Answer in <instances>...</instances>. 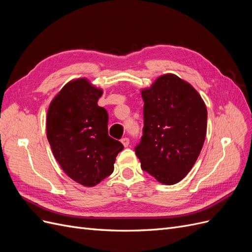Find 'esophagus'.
I'll return each instance as SVG.
<instances>
[{"label": "esophagus", "instance_id": "esophagus-1", "mask_svg": "<svg viewBox=\"0 0 252 252\" xmlns=\"http://www.w3.org/2000/svg\"><path fill=\"white\" fill-rule=\"evenodd\" d=\"M121 142H122V144L124 145V147H127L128 145H129V139H128V138H123V139H121Z\"/></svg>", "mask_w": 252, "mask_h": 252}]
</instances>
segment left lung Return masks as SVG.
<instances>
[{
	"mask_svg": "<svg viewBox=\"0 0 252 252\" xmlns=\"http://www.w3.org/2000/svg\"><path fill=\"white\" fill-rule=\"evenodd\" d=\"M144 127L134 151L144 171L173 185L186 177L202 150L207 109L199 93L174 74L142 90Z\"/></svg>",
	"mask_w": 252,
	"mask_h": 252,
	"instance_id": "1",
	"label": "left lung"
}]
</instances>
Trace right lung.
<instances>
[{
    "label": "right lung",
    "instance_id": "obj_1",
    "mask_svg": "<svg viewBox=\"0 0 252 252\" xmlns=\"http://www.w3.org/2000/svg\"><path fill=\"white\" fill-rule=\"evenodd\" d=\"M103 91L86 79L67 83L50 103L47 139L56 159L68 177L87 187L113 172L124 146L108 135V113L97 106Z\"/></svg>",
    "mask_w": 252,
    "mask_h": 252
}]
</instances>
